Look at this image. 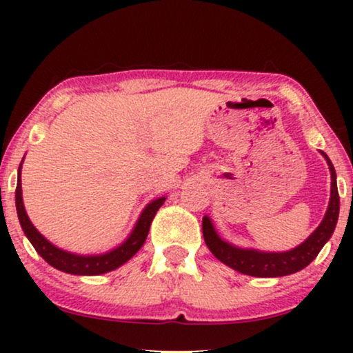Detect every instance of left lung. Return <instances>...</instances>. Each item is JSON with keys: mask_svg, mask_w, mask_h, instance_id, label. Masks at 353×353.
<instances>
[{"mask_svg": "<svg viewBox=\"0 0 353 353\" xmlns=\"http://www.w3.org/2000/svg\"><path fill=\"white\" fill-rule=\"evenodd\" d=\"M321 156L325 157L331 172L330 204H327V210L323 216L321 223L302 244H299L297 248L291 250H284V252H265V250L259 249L238 248V245L221 238L216 233L210 216L205 215L202 219V234H204V241L210 252L220 262L228 265L236 272L257 278L286 276V274L301 272L308 263H312L316 255L320 254L323 245L330 241L332 233H334L337 219H339V192H337L336 170L330 157L323 151Z\"/></svg>", "mask_w": 353, "mask_h": 353, "instance_id": "obj_1", "label": "left lung"}]
</instances>
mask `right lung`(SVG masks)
Here are the masks:
<instances>
[{
    "mask_svg": "<svg viewBox=\"0 0 353 353\" xmlns=\"http://www.w3.org/2000/svg\"><path fill=\"white\" fill-rule=\"evenodd\" d=\"M23 162V159H22ZM22 162L19 165L17 170V186H16V209L17 216L21 221L23 234L27 236L33 248L40 257L46 260L51 267L56 270H61L64 273L70 274H80V276H94V274H103L112 270L122 267L125 262H128L139 249L143 248L144 241L148 238L149 228H151L152 219L156 215V212L161 209V205L165 202L167 197H157L149 202L144 207V210L139 215V219L134 223L132 233L127 236V239L122 244H119L117 248L108 250L104 254H94V255H80L74 252H67V250L57 248L52 243H50L40 231H38L33 223L28 219L26 207H23L22 199V183H21V168Z\"/></svg>",
    "mask_w": 353,
    "mask_h": 353,
    "instance_id": "right-lung-1",
    "label": "right lung"
}]
</instances>
